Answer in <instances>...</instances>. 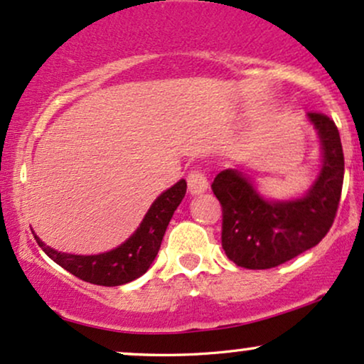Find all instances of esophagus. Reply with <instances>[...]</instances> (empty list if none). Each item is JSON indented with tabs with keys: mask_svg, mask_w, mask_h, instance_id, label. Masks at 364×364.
<instances>
[{
	"mask_svg": "<svg viewBox=\"0 0 364 364\" xmlns=\"http://www.w3.org/2000/svg\"><path fill=\"white\" fill-rule=\"evenodd\" d=\"M187 186H189V192L192 196H199L204 191H208V178L204 177L200 170H192L189 177H187Z\"/></svg>",
	"mask_w": 364,
	"mask_h": 364,
	"instance_id": "34e87169",
	"label": "esophagus"
}]
</instances>
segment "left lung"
I'll return each instance as SVG.
<instances>
[{"label":"left lung","instance_id":"left-lung-1","mask_svg":"<svg viewBox=\"0 0 364 364\" xmlns=\"http://www.w3.org/2000/svg\"><path fill=\"white\" fill-rule=\"evenodd\" d=\"M320 141V170L310 189L294 199H267L240 168L216 175L213 192L223 208L221 245L245 269H271L311 249L331 230L344 181V153L334 121L309 112Z\"/></svg>","mask_w":364,"mask_h":364}]
</instances>
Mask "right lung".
<instances>
[{
	"mask_svg": "<svg viewBox=\"0 0 364 364\" xmlns=\"http://www.w3.org/2000/svg\"><path fill=\"white\" fill-rule=\"evenodd\" d=\"M187 191V182L181 178L170 189L161 192L144 215L136 232L115 249L95 255H75L58 252L46 245L36 232L33 237L47 257L53 259L73 276L98 286H121L138 279L148 271L160 250L175 209L182 203Z\"/></svg>",
	"mask_w": 364,
	"mask_h": 364,
	"instance_id": "1",
	"label": "right lung"
}]
</instances>
